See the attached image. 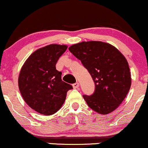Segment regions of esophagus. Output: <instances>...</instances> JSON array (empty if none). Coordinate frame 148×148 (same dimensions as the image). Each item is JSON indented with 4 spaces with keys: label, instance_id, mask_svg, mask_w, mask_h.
Masks as SVG:
<instances>
[{
    "label": "esophagus",
    "instance_id": "esophagus-1",
    "mask_svg": "<svg viewBox=\"0 0 148 148\" xmlns=\"http://www.w3.org/2000/svg\"><path fill=\"white\" fill-rule=\"evenodd\" d=\"M72 86H73V88H74V89H77V88L79 87V84L78 82H76V83H75V84H73Z\"/></svg>",
    "mask_w": 148,
    "mask_h": 148
}]
</instances>
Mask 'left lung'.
I'll use <instances>...</instances> for the list:
<instances>
[{
    "label": "left lung",
    "instance_id": "1",
    "mask_svg": "<svg viewBox=\"0 0 148 148\" xmlns=\"http://www.w3.org/2000/svg\"><path fill=\"white\" fill-rule=\"evenodd\" d=\"M69 50L81 61L95 84L91 96H83L88 106L101 115L115 111L132 84L125 57L114 46L100 41L80 42L69 47Z\"/></svg>",
    "mask_w": 148,
    "mask_h": 148
}]
</instances>
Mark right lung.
Returning <instances> with one entry per match:
<instances>
[{"label":"right lung","mask_w":148,"mask_h":148,"mask_svg":"<svg viewBox=\"0 0 148 148\" xmlns=\"http://www.w3.org/2000/svg\"><path fill=\"white\" fill-rule=\"evenodd\" d=\"M67 45H49L34 51L22 66L18 75L19 91L32 109L45 115L54 114L62 107L72 86L61 79L56 68Z\"/></svg>","instance_id":"1"}]
</instances>
